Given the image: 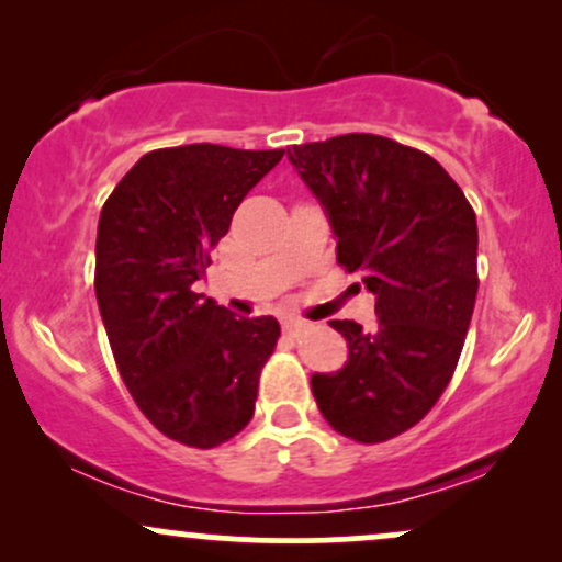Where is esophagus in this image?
<instances>
[{
	"label": "esophagus",
	"instance_id": "obj_1",
	"mask_svg": "<svg viewBox=\"0 0 562 562\" xmlns=\"http://www.w3.org/2000/svg\"><path fill=\"white\" fill-rule=\"evenodd\" d=\"M308 322L301 319V317H285L282 319V330H285L288 335H299L301 330H306Z\"/></svg>",
	"mask_w": 562,
	"mask_h": 562
}]
</instances>
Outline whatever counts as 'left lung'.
Returning <instances> with one entry per match:
<instances>
[{"mask_svg": "<svg viewBox=\"0 0 562 562\" xmlns=\"http://www.w3.org/2000/svg\"><path fill=\"white\" fill-rule=\"evenodd\" d=\"M303 184L325 209L338 263L375 295V327L330 325L348 362L314 372L327 423L359 443L417 425L460 362L479 293V227L443 166L378 134H340L288 147Z\"/></svg>", "mask_w": 562, "mask_h": 562, "instance_id": "obj_1", "label": "left lung"}]
</instances>
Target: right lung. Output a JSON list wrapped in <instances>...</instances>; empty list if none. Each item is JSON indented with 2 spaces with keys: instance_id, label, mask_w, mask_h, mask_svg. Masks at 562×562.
<instances>
[{
  "instance_id": "add662e5",
  "label": "right lung",
  "mask_w": 562,
  "mask_h": 562,
  "mask_svg": "<svg viewBox=\"0 0 562 562\" xmlns=\"http://www.w3.org/2000/svg\"><path fill=\"white\" fill-rule=\"evenodd\" d=\"M285 150L164 147L115 184L97 224L94 293L128 393L164 436L214 449L250 423L280 322L195 293L243 198Z\"/></svg>"
}]
</instances>
